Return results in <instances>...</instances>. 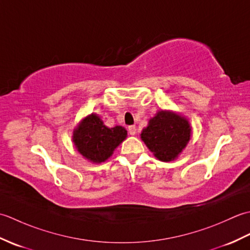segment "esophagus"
Wrapping results in <instances>:
<instances>
[{
  "instance_id": "esophagus-1",
  "label": "esophagus",
  "mask_w": 250,
  "mask_h": 250,
  "mask_svg": "<svg viewBox=\"0 0 250 250\" xmlns=\"http://www.w3.org/2000/svg\"><path fill=\"white\" fill-rule=\"evenodd\" d=\"M128 131L130 135H135L136 134V126L135 125H130L128 128Z\"/></svg>"
}]
</instances>
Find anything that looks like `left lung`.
Here are the masks:
<instances>
[{
  "instance_id": "1",
  "label": "left lung",
  "mask_w": 250,
  "mask_h": 250,
  "mask_svg": "<svg viewBox=\"0 0 250 250\" xmlns=\"http://www.w3.org/2000/svg\"><path fill=\"white\" fill-rule=\"evenodd\" d=\"M191 126L185 116L173 110L160 109L141 132V139L158 160H176L191 139Z\"/></svg>"
}]
</instances>
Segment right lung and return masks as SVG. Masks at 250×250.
I'll use <instances>...</instances> for the list:
<instances>
[{"label":"right lung","mask_w":250,"mask_h":250,"mask_svg":"<svg viewBox=\"0 0 250 250\" xmlns=\"http://www.w3.org/2000/svg\"><path fill=\"white\" fill-rule=\"evenodd\" d=\"M128 132L121 125L108 128L97 114H89L79 121L72 140L77 151L93 163L105 162L126 139Z\"/></svg>","instance_id":"right-lung-1"}]
</instances>
